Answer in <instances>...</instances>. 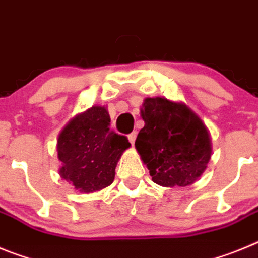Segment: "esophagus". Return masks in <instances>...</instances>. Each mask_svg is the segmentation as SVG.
Segmentation results:
<instances>
[{
  "label": "esophagus",
  "mask_w": 258,
  "mask_h": 258,
  "mask_svg": "<svg viewBox=\"0 0 258 258\" xmlns=\"http://www.w3.org/2000/svg\"><path fill=\"white\" fill-rule=\"evenodd\" d=\"M136 138H137V132H133V133H131L129 136H127V140H129V142H131L132 145H134V142H136Z\"/></svg>",
  "instance_id": "esophagus-1"
}]
</instances>
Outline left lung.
Instances as JSON below:
<instances>
[{
	"mask_svg": "<svg viewBox=\"0 0 258 258\" xmlns=\"http://www.w3.org/2000/svg\"><path fill=\"white\" fill-rule=\"evenodd\" d=\"M145 126L136 149L152 181L160 186H188L199 178L211 159L206 125L183 103L146 98L141 108Z\"/></svg>",
	"mask_w": 258,
	"mask_h": 258,
	"instance_id": "8db88e82",
	"label": "left lung"
}]
</instances>
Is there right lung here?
Instances as JSON below:
<instances>
[{"instance_id": "add662e5", "label": "right lung", "mask_w": 258, "mask_h": 258, "mask_svg": "<svg viewBox=\"0 0 258 258\" xmlns=\"http://www.w3.org/2000/svg\"><path fill=\"white\" fill-rule=\"evenodd\" d=\"M109 122L107 109L94 106L72 118L59 134V173L80 192H94L112 183L116 164L131 147L126 137L111 131Z\"/></svg>"}]
</instances>
